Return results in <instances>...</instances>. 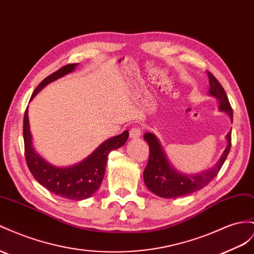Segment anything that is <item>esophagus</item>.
<instances>
[{
    "instance_id": "1",
    "label": "esophagus",
    "mask_w": 254,
    "mask_h": 254,
    "mask_svg": "<svg viewBox=\"0 0 254 254\" xmlns=\"http://www.w3.org/2000/svg\"><path fill=\"white\" fill-rule=\"evenodd\" d=\"M141 133H142L141 129L134 127V128H132V129H130V131H129V138H130V139H138V138H140Z\"/></svg>"
}]
</instances>
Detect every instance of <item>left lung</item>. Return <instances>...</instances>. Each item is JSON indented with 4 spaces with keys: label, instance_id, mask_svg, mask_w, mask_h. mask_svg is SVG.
I'll list each match as a JSON object with an SVG mask.
<instances>
[{
    "label": "left lung",
    "instance_id": "8db88e82",
    "mask_svg": "<svg viewBox=\"0 0 254 254\" xmlns=\"http://www.w3.org/2000/svg\"><path fill=\"white\" fill-rule=\"evenodd\" d=\"M207 74L209 79V95L217 98L219 110L229 114L233 122V110L224 88L212 76V73L207 71ZM143 136L149 146L147 166L143 172L144 183L153 193L164 198L188 195L204 188L217 176L231 149V131H229L225 135L228 145L214 167L196 174H185L178 172L170 163L158 138L154 133L146 132Z\"/></svg>",
    "mask_w": 254,
    "mask_h": 254
}]
</instances>
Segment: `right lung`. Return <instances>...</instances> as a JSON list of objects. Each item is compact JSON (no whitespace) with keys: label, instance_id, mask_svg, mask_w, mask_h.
<instances>
[{"label":"right lung","instance_id":"1","mask_svg":"<svg viewBox=\"0 0 254 254\" xmlns=\"http://www.w3.org/2000/svg\"><path fill=\"white\" fill-rule=\"evenodd\" d=\"M78 64L65 65L56 72L51 73L40 82L36 90L32 94L31 100L51 82L64 77L76 69ZM129 132H124L112 136L96 148L86 158L74 166L58 168L48 163L35 150L32 144V134L30 131L29 113L27 108L23 119V140L26 164L34 178L48 189L50 192L68 200L81 201L92 196L98 190L104 180L108 156L111 150L124 145L128 139Z\"/></svg>","mask_w":254,"mask_h":254}]
</instances>
